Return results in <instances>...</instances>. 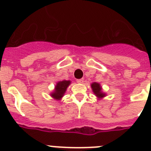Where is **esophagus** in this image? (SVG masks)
I'll list each match as a JSON object with an SVG mask.
<instances>
[{"instance_id": "esophagus-1", "label": "esophagus", "mask_w": 151, "mask_h": 151, "mask_svg": "<svg viewBox=\"0 0 151 151\" xmlns=\"http://www.w3.org/2000/svg\"><path fill=\"white\" fill-rule=\"evenodd\" d=\"M77 82L78 83H83V79H77Z\"/></svg>"}]
</instances>
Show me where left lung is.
Wrapping results in <instances>:
<instances>
[{"instance_id": "obj_1", "label": "left lung", "mask_w": 151, "mask_h": 151, "mask_svg": "<svg viewBox=\"0 0 151 151\" xmlns=\"http://www.w3.org/2000/svg\"><path fill=\"white\" fill-rule=\"evenodd\" d=\"M91 88H92L93 91L95 94V95L98 97V98H104L105 96V94L101 91V87L100 86L99 83H93L91 84Z\"/></svg>"}]
</instances>
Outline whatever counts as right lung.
<instances>
[{"instance_id": "1", "label": "right lung", "mask_w": 151, "mask_h": 151, "mask_svg": "<svg viewBox=\"0 0 151 151\" xmlns=\"http://www.w3.org/2000/svg\"><path fill=\"white\" fill-rule=\"evenodd\" d=\"M70 83H71V82L67 81V80H63V81H60V82L57 83L56 88H55V91L52 93L51 96L54 99H61V98L64 95V93L65 92L66 88H68Z\"/></svg>"}]
</instances>
